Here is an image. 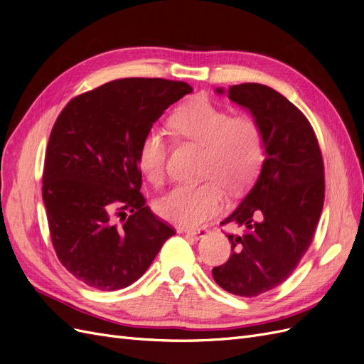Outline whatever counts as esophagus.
<instances>
[{
  "mask_svg": "<svg viewBox=\"0 0 364 364\" xmlns=\"http://www.w3.org/2000/svg\"><path fill=\"white\" fill-rule=\"evenodd\" d=\"M183 232H185L186 235H190V237L196 238V240H199V238H203V237L208 234V229H206V228H197V229H183Z\"/></svg>",
  "mask_w": 364,
  "mask_h": 364,
  "instance_id": "obj_1",
  "label": "esophagus"
}]
</instances>
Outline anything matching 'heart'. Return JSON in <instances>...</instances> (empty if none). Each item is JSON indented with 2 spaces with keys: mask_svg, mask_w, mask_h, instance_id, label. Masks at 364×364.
Here are the masks:
<instances>
[{
  "mask_svg": "<svg viewBox=\"0 0 364 364\" xmlns=\"http://www.w3.org/2000/svg\"><path fill=\"white\" fill-rule=\"evenodd\" d=\"M178 138L203 146L200 183H179L156 202L158 214L178 226L193 228L215 215L229 194L245 191L257 179L264 162V134L250 115L232 117L206 97L183 103L168 119ZM168 144L156 129L147 130L138 149L141 171L151 183L165 174Z\"/></svg>",
  "mask_w": 364,
  "mask_h": 364,
  "instance_id": "1",
  "label": "heart"
}]
</instances>
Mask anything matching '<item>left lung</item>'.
Returning <instances> with one entry per match:
<instances>
[{"label": "left lung", "mask_w": 364, "mask_h": 364, "mask_svg": "<svg viewBox=\"0 0 364 364\" xmlns=\"http://www.w3.org/2000/svg\"><path fill=\"white\" fill-rule=\"evenodd\" d=\"M228 97L259 123L266 159L255 185L222 222L245 226L246 234L228 235L232 255L213 277L223 290L253 297L287 279L310 247L325 199L323 159L310 121L278 91L241 83Z\"/></svg>", "instance_id": "1"}]
</instances>
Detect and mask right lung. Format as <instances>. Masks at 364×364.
I'll return each mask as SVG.
<instances>
[{
	"mask_svg": "<svg viewBox=\"0 0 364 364\" xmlns=\"http://www.w3.org/2000/svg\"><path fill=\"white\" fill-rule=\"evenodd\" d=\"M190 92L185 82L112 80L74 97L54 123L42 176L50 235L62 266L90 287H129L174 235L139 191L138 149Z\"/></svg>",
	"mask_w": 364,
	"mask_h": 364,
	"instance_id": "add662e5",
	"label": "right lung"
}]
</instances>
